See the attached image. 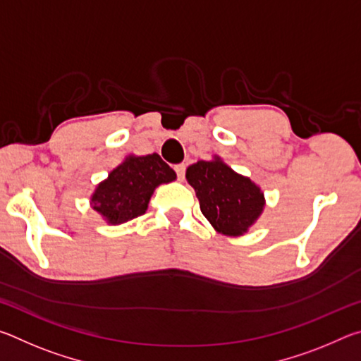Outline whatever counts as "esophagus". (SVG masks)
<instances>
[{
  "label": "esophagus",
  "instance_id": "34e87169",
  "mask_svg": "<svg viewBox=\"0 0 361 361\" xmlns=\"http://www.w3.org/2000/svg\"><path fill=\"white\" fill-rule=\"evenodd\" d=\"M175 172H176V176H178L180 181L185 180V173H186L185 164H178V166H175Z\"/></svg>",
  "mask_w": 361,
  "mask_h": 361
}]
</instances>
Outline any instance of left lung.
I'll return each instance as SVG.
<instances>
[{"mask_svg": "<svg viewBox=\"0 0 361 361\" xmlns=\"http://www.w3.org/2000/svg\"><path fill=\"white\" fill-rule=\"evenodd\" d=\"M186 180L197 195L200 212L221 234L242 235L264 207L261 189L219 157L192 164L186 170Z\"/></svg>", "mask_w": 361, "mask_h": 361, "instance_id": "obj_1", "label": "left lung"}]
</instances>
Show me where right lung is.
Segmentation results:
<instances>
[{"label": "right lung", "instance_id": "add662e5", "mask_svg": "<svg viewBox=\"0 0 361 361\" xmlns=\"http://www.w3.org/2000/svg\"><path fill=\"white\" fill-rule=\"evenodd\" d=\"M176 178L159 154L130 156L97 186L92 195L94 210L111 224L142 216L154 189Z\"/></svg>", "mask_w": 361, "mask_h": 361}]
</instances>
